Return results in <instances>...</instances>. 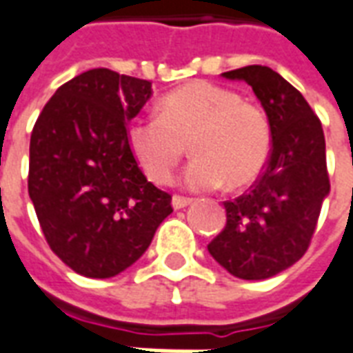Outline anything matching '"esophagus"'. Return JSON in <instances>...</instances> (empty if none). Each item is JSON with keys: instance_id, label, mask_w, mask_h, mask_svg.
I'll return each mask as SVG.
<instances>
[{"instance_id": "esophagus-1", "label": "esophagus", "mask_w": 353, "mask_h": 353, "mask_svg": "<svg viewBox=\"0 0 353 353\" xmlns=\"http://www.w3.org/2000/svg\"><path fill=\"white\" fill-rule=\"evenodd\" d=\"M190 203H192V198L179 196V194H176V196L172 198V205H174V210H183V208H187V205H190Z\"/></svg>"}]
</instances>
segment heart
<instances>
[{
  "label": "heart",
  "instance_id": "heart-1",
  "mask_svg": "<svg viewBox=\"0 0 353 353\" xmlns=\"http://www.w3.org/2000/svg\"><path fill=\"white\" fill-rule=\"evenodd\" d=\"M132 155L157 185H168L189 142L185 170L190 189H239L252 183L271 153V127L260 106L216 83H185L159 101V116L130 121Z\"/></svg>",
  "mask_w": 353,
  "mask_h": 353
}]
</instances>
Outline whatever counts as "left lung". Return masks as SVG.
Segmentation results:
<instances>
[{
  "instance_id": "8db88e82",
  "label": "left lung",
  "mask_w": 353,
  "mask_h": 353,
  "mask_svg": "<svg viewBox=\"0 0 353 353\" xmlns=\"http://www.w3.org/2000/svg\"><path fill=\"white\" fill-rule=\"evenodd\" d=\"M247 82L271 127V153L249 192L224 202L226 226L208 245L230 275L262 281L307 252L330 194L325 138L305 97L279 72L249 65L223 72Z\"/></svg>"
}]
</instances>
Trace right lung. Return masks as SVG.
Returning <instances> with one entry per match:
<instances>
[{
  "label": "right lung",
  "mask_w": 353,
  "mask_h": 353,
  "mask_svg": "<svg viewBox=\"0 0 353 353\" xmlns=\"http://www.w3.org/2000/svg\"><path fill=\"white\" fill-rule=\"evenodd\" d=\"M151 93L148 80L85 70L54 93L31 132L28 190L39 224L57 258L83 276L119 275L174 211L127 140Z\"/></svg>",
  "instance_id": "1"
}]
</instances>
